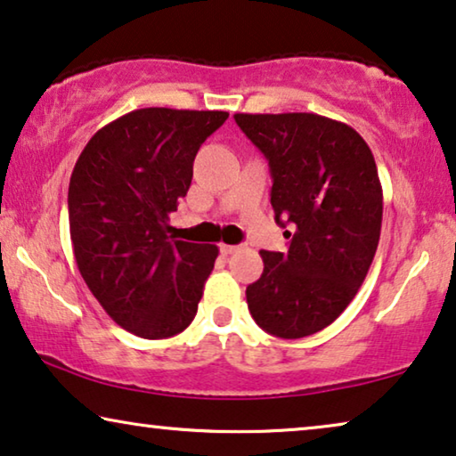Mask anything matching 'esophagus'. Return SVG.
Here are the masks:
<instances>
[{
	"label": "esophagus",
	"instance_id": "esophagus-1",
	"mask_svg": "<svg viewBox=\"0 0 456 456\" xmlns=\"http://www.w3.org/2000/svg\"><path fill=\"white\" fill-rule=\"evenodd\" d=\"M242 248V245H220V251L224 253V255H232V253H236V251H240Z\"/></svg>",
	"mask_w": 456,
	"mask_h": 456
}]
</instances>
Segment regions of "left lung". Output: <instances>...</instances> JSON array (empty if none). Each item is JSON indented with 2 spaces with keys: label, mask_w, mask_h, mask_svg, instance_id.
Here are the masks:
<instances>
[{
  "label": "left lung",
  "mask_w": 456,
  "mask_h": 456,
  "mask_svg": "<svg viewBox=\"0 0 456 456\" xmlns=\"http://www.w3.org/2000/svg\"><path fill=\"white\" fill-rule=\"evenodd\" d=\"M272 174V208L292 226L289 251H261L247 286L261 330L303 338L330 326L363 284L382 228L376 159L357 130L317 114H234Z\"/></svg>",
  "instance_id": "8db88e82"
}]
</instances>
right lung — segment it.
<instances>
[{
	"label": "right lung",
	"mask_w": 456,
	"mask_h": 456,
	"mask_svg": "<svg viewBox=\"0 0 456 456\" xmlns=\"http://www.w3.org/2000/svg\"><path fill=\"white\" fill-rule=\"evenodd\" d=\"M228 111L145 108L86 142L68 186L74 257L93 297L118 326L158 340L197 314L217 247L176 240L172 211L189 191L192 161Z\"/></svg>",
	"instance_id": "obj_1"
}]
</instances>
